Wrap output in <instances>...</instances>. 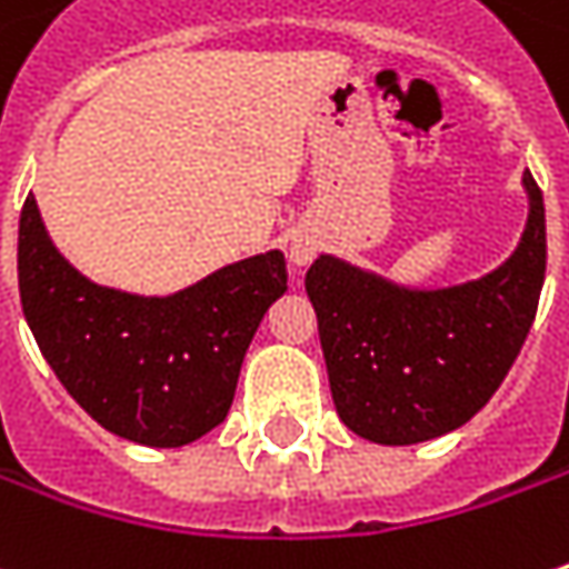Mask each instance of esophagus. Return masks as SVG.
I'll return each instance as SVG.
<instances>
[{
  "label": "esophagus",
  "instance_id": "esophagus-1",
  "mask_svg": "<svg viewBox=\"0 0 569 569\" xmlns=\"http://www.w3.org/2000/svg\"><path fill=\"white\" fill-rule=\"evenodd\" d=\"M311 258H315V248H311L309 241H292V248H289V260H292L296 267H306Z\"/></svg>",
  "mask_w": 569,
  "mask_h": 569
}]
</instances>
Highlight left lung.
<instances>
[{
    "label": "left lung",
    "instance_id": "obj_1",
    "mask_svg": "<svg viewBox=\"0 0 569 569\" xmlns=\"http://www.w3.org/2000/svg\"><path fill=\"white\" fill-rule=\"evenodd\" d=\"M529 219L516 251L478 280L401 286L333 254L306 273L333 408L379 446L465 427L507 379L545 286V200L526 168Z\"/></svg>",
    "mask_w": 569,
    "mask_h": 569
}]
</instances>
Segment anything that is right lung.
Masks as SVG:
<instances>
[{
	"label": "right lung",
	"instance_id": "add662e5",
	"mask_svg": "<svg viewBox=\"0 0 569 569\" xmlns=\"http://www.w3.org/2000/svg\"><path fill=\"white\" fill-rule=\"evenodd\" d=\"M18 292L62 388L113 436L178 449L226 420L263 311L286 292L283 251L219 267L171 296L91 283L50 241L34 193L18 222Z\"/></svg>",
	"mask_w": 569,
	"mask_h": 569
}]
</instances>
